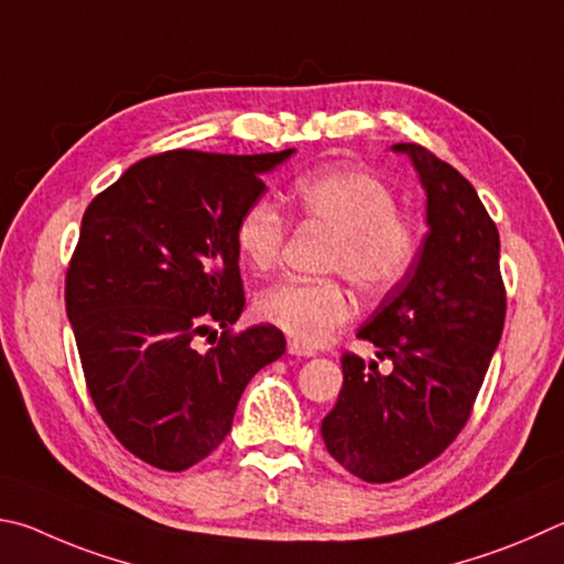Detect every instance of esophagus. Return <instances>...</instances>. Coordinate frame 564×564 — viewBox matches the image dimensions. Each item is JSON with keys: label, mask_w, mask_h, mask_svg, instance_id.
Instances as JSON below:
<instances>
[{"label": "esophagus", "mask_w": 564, "mask_h": 564, "mask_svg": "<svg viewBox=\"0 0 564 564\" xmlns=\"http://www.w3.org/2000/svg\"><path fill=\"white\" fill-rule=\"evenodd\" d=\"M288 351H290V354H294V357H314V349L304 347V344L294 341V339L288 344Z\"/></svg>", "instance_id": "obj_1"}]
</instances>
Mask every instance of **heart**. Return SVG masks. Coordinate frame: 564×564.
<instances>
[{"label":"heart","instance_id":"obj_1","mask_svg":"<svg viewBox=\"0 0 564 564\" xmlns=\"http://www.w3.org/2000/svg\"><path fill=\"white\" fill-rule=\"evenodd\" d=\"M300 220L329 230L322 270L337 272L361 294H383L409 274L419 252L416 227L397 210V195L377 175L354 167H327L292 185ZM288 217L272 203H252L237 217L235 245L257 272L280 262ZM354 312L349 290L337 276L282 280L254 302L257 319L290 334L294 341L319 344L347 324Z\"/></svg>","mask_w":564,"mask_h":564}]
</instances>
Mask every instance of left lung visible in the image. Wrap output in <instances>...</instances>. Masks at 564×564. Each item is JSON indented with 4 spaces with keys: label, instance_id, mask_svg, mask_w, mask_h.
<instances>
[{
    "label": "left lung",
    "instance_id": "1",
    "mask_svg": "<svg viewBox=\"0 0 564 564\" xmlns=\"http://www.w3.org/2000/svg\"><path fill=\"white\" fill-rule=\"evenodd\" d=\"M409 153L429 195L426 242L359 339L379 364L341 354L344 383L322 421L329 456L367 482H391L429 466L466 426L490 367L502 324L506 282L500 237L466 177L419 143Z\"/></svg>",
    "mask_w": 564,
    "mask_h": 564
}]
</instances>
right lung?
I'll return each mask as SVG.
<instances>
[{"label": "right lung", "instance_id": "add662e5", "mask_svg": "<svg viewBox=\"0 0 564 564\" xmlns=\"http://www.w3.org/2000/svg\"><path fill=\"white\" fill-rule=\"evenodd\" d=\"M290 153L175 148L138 161L86 207L66 314L98 416L148 466L181 473L210 456L247 383L284 354L272 324L232 329L245 310L235 225ZM197 336L214 349L197 352Z\"/></svg>", "mask_w": 564, "mask_h": 564}]
</instances>
